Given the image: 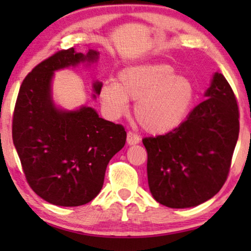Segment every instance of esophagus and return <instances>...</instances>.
Masks as SVG:
<instances>
[{"mask_svg":"<svg viewBox=\"0 0 251 251\" xmlns=\"http://www.w3.org/2000/svg\"><path fill=\"white\" fill-rule=\"evenodd\" d=\"M139 137L137 134L133 133V132L128 131L127 132V144L128 145H135V144L139 143Z\"/></svg>","mask_w":251,"mask_h":251,"instance_id":"obj_1","label":"esophagus"}]
</instances>
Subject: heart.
Returning <instances> with one entry per match:
<instances>
[{
  "label": "heart",
  "mask_w": 251,
  "mask_h": 251,
  "mask_svg": "<svg viewBox=\"0 0 251 251\" xmlns=\"http://www.w3.org/2000/svg\"><path fill=\"white\" fill-rule=\"evenodd\" d=\"M191 80L178 75L169 63L134 65L118 74V83L106 82L100 91L103 108L112 117L127 111L128 99L137 100L134 116L146 132L163 134L183 123L194 105Z\"/></svg>",
  "instance_id": "heart-1"
}]
</instances>
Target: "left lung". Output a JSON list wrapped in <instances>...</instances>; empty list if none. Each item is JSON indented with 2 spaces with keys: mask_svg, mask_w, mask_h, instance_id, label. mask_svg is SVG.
<instances>
[{
  "mask_svg": "<svg viewBox=\"0 0 251 251\" xmlns=\"http://www.w3.org/2000/svg\"><path fill=\"white\" fill-rule=\"evenodd\" d=\"M206 100L178 127L146 137L150 191L174 209L200 205L226 183L240 133V112L231 86L216 73Z\"/></svg>",
  "mask_w": 251,
  "mask_h": 251,
  "instance_id": "left-lung-1",
  "label": "left lung"
}]
</instances>
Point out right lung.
I'll return each instance as SVG.
<instances>
[{"label":"right lung","mask_w":251,"mask_h":251,"mask_svg":"<svg viewBox=\"0 0 251 251\" xmlns=\"http://www.w3.org/2000/svg\"><path fill=\"white\" fill-rule=\"evenodd\" d=\"M96 59V50L56 51L28 73L17 94L11 133L22 170L31 190L55 205L79 206L96 198L109 160L126 142L120 124L86 106L60 111L50 99L54 71ZM93 87L100 94L101 83Z\"/></svg>","instance_id":"right-lung-1"}]
</instances>
